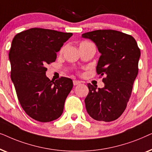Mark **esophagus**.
<instances>
[{
  "mask_svg": "<svg viewBox=\"0 0 152 152\" xmlns=\"http://www.w3.org/2000/svg\"><path fill=\"white\" fill-rule=\"evenodd\" d=\"M80 81H77V80H73V85L74 86H77V85L80 84Z\"/></svg>",
  "mask_w": 152,
  "mask_h": 152,
  "instance_id": "34e87169",
  "label": "esophagus"
}]
</instances>
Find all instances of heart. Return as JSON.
<instances>
[{
    "label": "heart",
    "instance_id": "obj_1",
    "mask_svg": "<svg viewBox=\"0 0 152 152\" xmlns=\"http://www.w3.org/2000/svg\"><path fill=\"white\" fill-rule=\"evenodd\" d=\"M88 43H89V42H86V41H84V42H82V43H80V46H82V45H86V44H88ZM64 48H65V47L62 48L61 49V50H60V53H62V52L64 51Z\"/></svg>",
    "mask_w": 152,
    "mask_h": 152
}]
</instances>
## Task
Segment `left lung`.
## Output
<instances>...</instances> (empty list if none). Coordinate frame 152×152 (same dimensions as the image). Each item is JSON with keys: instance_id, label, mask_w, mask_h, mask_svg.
<instances>
[{"instance_id": "obj_1", "label": "left lung", "mask_w": 152, "mask_h": 152, "mask_svg": "<svg viewBox=\"0 0 152 152\" xmlns=\"http://www.w3.org/2000/svg\"><path fill=\"white\" fill-rule=\"evenodd\" d=\"M83 38L95 43L101 56L96 71L104 75V87L88 84L85 105L88 115L97 121L118 119L125 110L138 72L140 50L131 35L113 30H98L84 33Z\"/></svg>"}]
</instances>
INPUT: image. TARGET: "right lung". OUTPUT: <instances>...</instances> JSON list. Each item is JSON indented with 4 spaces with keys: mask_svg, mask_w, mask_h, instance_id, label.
Wrapping results in <instances>:
<instances>
[{
    "mask_svg": "<svg viewBox=\"0 0 152 152\" xmlns=\"http://www.w3.org/2000/svg\"><path fill=\"white\" fill-rule=\"evenodd\" d=\"M72 35L43 28H31L14 37L9 53L11 79L23 109L35 120L51 122L59 118L73 86L61 77L55 82L45 75V66L55 61L59 52Z\"/></svg>",
    "mask_w": 152,
    "mask_h": 152,
    "instance_id": "add662e5",
    "label": "right lung"
}]
</instances>
